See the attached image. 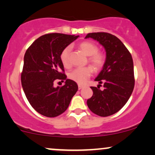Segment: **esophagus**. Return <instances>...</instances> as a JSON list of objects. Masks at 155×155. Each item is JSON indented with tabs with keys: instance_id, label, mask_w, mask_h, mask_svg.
Masks as SVG:
<instances>
[{
	"instance_id": "obj_1",
	"label": "esophagus",
	"mask_w": 155,
	"mask_h": 155,
	"mask_svg": "<svg viewBox=\"0 0 155 155\" xmlns=\"http://www.w3.org/2000/svg\"><path fill=\"white\" fill-rule=\"evenodd\" d=\"M78 87H79V90H81V89H82L83 87H84V86L81 85V84H79V85H78Z\"/></svg>"
}]
</instances>
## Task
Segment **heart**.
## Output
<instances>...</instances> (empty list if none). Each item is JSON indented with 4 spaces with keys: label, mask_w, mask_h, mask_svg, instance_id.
<instances>
[{
    "label": "heart",
    "mask_w": 155,
    "mask_h": 155,
    "mask_svg": "<svg viewBox=\"0 0 155 155\" xmlns=\"http://www.w3.org/2000/svg\"><path fill=\"white\" fill-rule=\"evenodd\" d=\"M78 48L88 57V61L95 69L100 70L103 68L106 61V57L102 52L98 51V47L94 42L91 41H83L78 45ZM69 46L65 47L60 54V59L64 67L69 68L71 66L70 62ZM93 73V68L87 66L84 68H78L69 73L68 77L71 80L78 83L79 84H84L89 79Z\"/></svg>",
    "instance_id": "b5f03b06"
}]
</instances>
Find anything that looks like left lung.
Segmentation results:
<instances>
[{
    "instance_id": "8db88e82",
    "label": "left lung",
    "mask_w": 155,
    "mask_h": 155,
    "mask_svg": "<svg viewBox=\"0 0 155 155\" xmlns=\"http://www.w3.org/2000/svg\"><path fill=\"white\" fill-rule=\"evenodd\" d=\"M94 39L104 47L106 61L96 78L98 87H91L93 96L87 101L90 110L101 117L118 112L127 102L135 86L132 55L115 35L107 32L89 33L85 38ZM102 84L104 89L100 87Z\"/></svg>"
}]
</instances>
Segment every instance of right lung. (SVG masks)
I'll use <instances>...</instances> for the list:
<instances>
[{
    "instance_id": "right-lung-1",
    "label": "right lung",
    "mask_w": 155,
    "mask_h": 155,
    "mask_svg": "<svg viewBox=\"0 0 155 155\" xmlns=\"http://www.w3.org/2000/svg\"><path fill=\"white\" fill-rule=\"evenodd\" d=\"M79 36L51 33L37 38L24 56L21 84L28 102L44 116L54 118L68 107L78 85L67 79L60 59L62 51ZM65 81L62 87L54 88L55 81Z\"/></svg>"
}]
</instances>
